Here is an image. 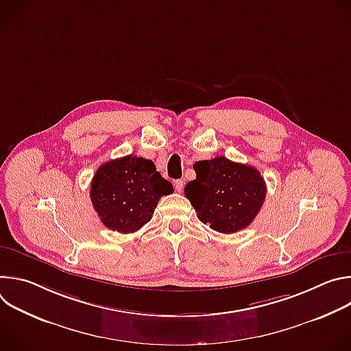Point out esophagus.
<instances>
[{"mask_svg":"<svg viewBox=\"0 0 351 351\" xmlns=\"http://www.w3.org/2000/svg\"><path fill=\"white\" fill-rule=\"evenodd\" d=\"M183 184H184V182L182 179H178V180L173 182V186H175L176 191H179V193L183 190Z\"/></svg>","mask_w":351,"mask_h":351,"instance_id":"1","label":"esophagus"}]
</instances>
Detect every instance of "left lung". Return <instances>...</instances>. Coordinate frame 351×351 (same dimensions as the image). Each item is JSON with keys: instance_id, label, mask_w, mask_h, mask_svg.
<instances>
[{"instance_id": "8db88e82", "label": "left lung", "mask_w": 351, "mask_h": 351, "mask_svg": "<svg viewBox=\"0 0 351 351\" xmlns=\"http://www.w3.org/2000/svg\"><path fill=\"white\" fill-rule=\"evenodd\" d=\"M195 179L184 195L198 219L219 233H234L254 221L267 195L265 180L250 165L225 157L194 164Z\"/></svg>"}]
</instances>
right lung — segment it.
Instances as JSON below:
<instances>
[{"mask_svg": "<svg viewBox=\"0 0 351 351\" xmlns=\"http://www.w3.org/2000/svg\"><path fill=\"white\" fill-rule=\"evenodd\" d=\"M173 193L152 160L126 156L99 167L90 183V198L111 230L133 233L152 219L160 198Z\"/></svg>", "mask_w": 351, "mask_h": 351, "instance_id": "right-lung-1", "label": "right lung"}]
</instances>
